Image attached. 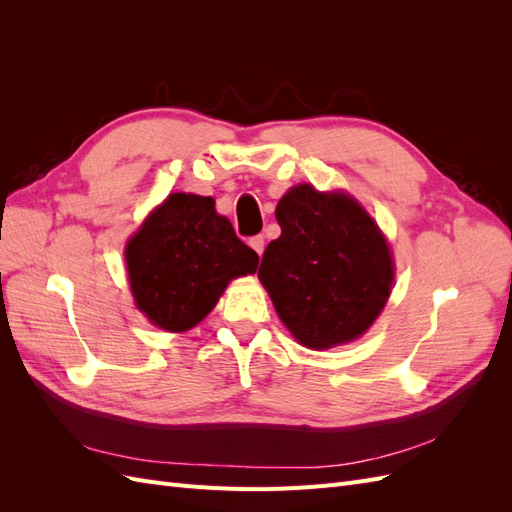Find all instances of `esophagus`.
<instances>
[{
	"label": "esophagus",
	"instance_id": "esophagus-1",
	"mask_svg": "<svg viewBox=\"0 0 512 512\" xmlns=\"http://www.w3.org/2000/svg\"><path fill=\"white\" fill-rule=\"evenodd\" d=\"M250 247L256 254H262V250H265V237H262V235L250 237Z\"/></svg>",
	"mask_w": 512,
	"mask_h": 512
}]
</instances>
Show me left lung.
<instances>
[{"mask_svg": "<svg viewBox=\"0 0 512 512\" xmlns=\"http://www.w3.org/2000/svg\"><path fill=\"white\" fill-rule=\"evenodd\" d=\"M282 235L267 245L258 277L277 316L307 348L352 342L391 294L393 258L382 232L346 194L292 188L275 209Z\"/></svg>", "mask_w": 512, "mask_h": 512, "instance_id": "obj_1", "label": "left lung"}]
</instances>
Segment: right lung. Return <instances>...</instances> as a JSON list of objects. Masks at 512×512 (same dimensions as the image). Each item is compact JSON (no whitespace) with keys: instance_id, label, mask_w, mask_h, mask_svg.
I'll return each mask as SVG.
<instances>
[{"instance_id":"add662e5","label":"right lung","mask_w":512,"mask_h":512,"mask_svg":"<svg viewBox=\"0 0 512 512\" xmlns=\"http://www.w3.org/2000/svg\"><path fill=\"white\" fill-rule=\"evenodd\" d=\"M138 309L156 327L192 329L218 303L232 277L254 273L258 254L209 196L170 194L126 247Z\"/></svg>"}]
</instances>
